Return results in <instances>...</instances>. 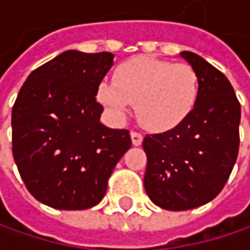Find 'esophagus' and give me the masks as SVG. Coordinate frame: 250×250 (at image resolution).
Masks as SVG:
<instances>
[{
    "instance_id": "1",
    "label": "esophagus",
    "mask_w": 250,
    "mask_h": 250,
    "mask_svg": "<svg viewBox=\"0 0 250 250\" xmlns=\"http://www.w3.org/2000/svg\"><path fill=\"white\" fill-rule=\"evenodd\" d=\"M130 136H131V143H133L134 146L142 145V142H143V134H142V133H139V131H131Z\"/></svg>"
}]
</instances>
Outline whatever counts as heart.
Segmentation results:
<instances>
[{
    "label": "heart",
    "mask_w": 250,
    "mask_h": 250,
    "mask_svg": "<svg viewBox=\"0 0 250 250\" xmlns=\"http://www.w3.org/2000/svg\"><path fill=\"white\" fill-rule=\"evenodd\" d=\"M200 88V76L191 65L142 55L120 63L114 81H103L97 95L117 116L136 105L140 125L165 131L191 114Z\"/></svg>",
    "instance_id": "obj_1"
}]
</instances>
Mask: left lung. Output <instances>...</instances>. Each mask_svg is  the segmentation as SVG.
Instances as JSON below:
<instances>
[{
    "label": "left lung",
    "mask_w": 250,
    "mask_h": 250,
    "mask_svg": "<svg viewBox=\"0 0 250 250\" xmlns=\"http://www.w3.org/2000/svg\"><path fill=\"white\" fill-rule=\"evenodd\" d=\"M181 56L200 76L198 101L182 123L143 139L146 194L171 211L204 206L220 194L240 142V103L229 79L192 52Z\"/></svg>",
    "instance_id": "obj_1"
}]
</instances>
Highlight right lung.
Here are the masks:
<instances>
[{"label":"right lung","instance_id":"1","mask_svg":"<svg viewBox=\"0 0 250 250\" xmlns=\"http://www.w3.org/2000/svg\"><path fill=\"white\" fill-rule=\"evenodd\" d=\"M110 52L66 50L34 69L13 107V156L28 192L59 210H85L105 195L108 178L131 146L125 128L100 123L98 86Z\"/></svg>","mask_w":250,"mask_h":250}]
</instances>
